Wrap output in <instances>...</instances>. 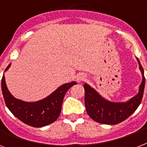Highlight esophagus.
<instances>
[{"label":"esophagus","instance_id":"esophagus-1","mask_svg":"<svg viewBox=\"0 0 147 147\" xmlns=\"http://www.w3.org/2000/svg\"><path fill=\"white\" fill-rule=\"evenodd\" d=\"M85 76L84 75H78V76H76V81H78V82H80V81L83 80L84 78H85Z\"/></svg>","mask_w":147,"mask_h":147}]
</instances>
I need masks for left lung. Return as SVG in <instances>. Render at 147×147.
<instances>
[{"mask_svg": "<svg viewBox=\"0 0 147 147\" xmlns=\"http://www.w3.org/2000/svg\"><path fill=\"white\" fill-rule=\"evenodd\" d=\"M137 58V57H136ZM142 74V82L139 91L134 97L125 102H112L105 99L96 90L85 83V105L88 114L92 120L103 124H117L128 118L139 107L144 95L145 87L144 71L137 58Z\"/></svg>", "mask_w": 147, "mask_h": 147, "instance_id": "obj_1", "label": "left lung"}]
</instances>
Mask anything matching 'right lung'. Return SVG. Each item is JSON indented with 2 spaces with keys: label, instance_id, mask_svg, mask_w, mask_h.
I'll use <instances>...</instances> for the list:
<instances>
[{
  "label": "right lung",
  "instance_id": "add662e5",
  "mask_svg": "<svg viewBox=\"0 0 147 147\" xmlns=\"http://www.w3.org/2000/svg\"><path fill=\"white\" fill-rule=\"evenodd\" d=\"M10 63L6 68L7 71ZM77 82L65 83L47 98L34 102H26L13 96L6 85L4 74L1 80V90L7 108L20 121L33 127H42L57 120L62 109V101L68 90Z\"/></svg>",
  "mask_w": 147,
  "mask_h": 147
}]
</instances>
